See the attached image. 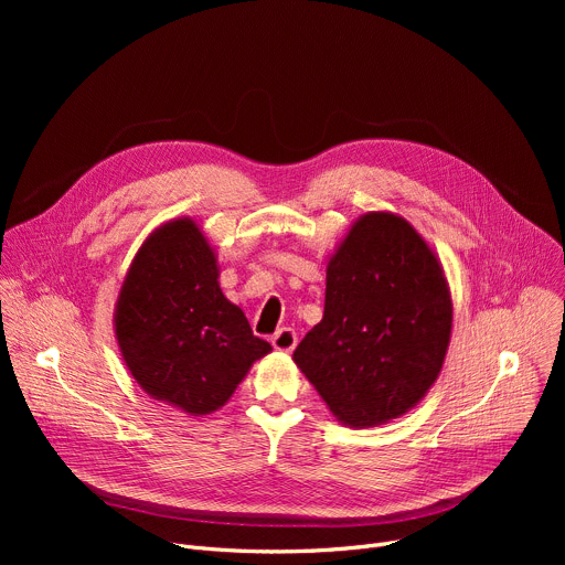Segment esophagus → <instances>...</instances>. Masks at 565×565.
Wrapping results in <instances>:
<instances>
[{
    "mask_svg": "<svg viewBox=\"0 0 565 565\" xmlns=\"http://www.w3.org/2000/svg\"><path fill=\"white\" fill-rule=\"evenodd\" d=\"M273 345H275V350H279V352H292V348L298 345V334H295V330H290V328H281V330L273 337Z\"/></svg>",
    "mask_w": 565,
    "mask_h": 565,
    "instance_id": "34e87169",
    "label": "esophagus"
}]
</instances>
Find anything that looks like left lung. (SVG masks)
Here are the masks:
<instances>
[{"label":"left lung","mask_w":565,"mask_h":565,"mask_svg":"<svg viewBox=\"0 0 565 565\" xmlns=\"http://www.w3.org/2000/svg\"><path fill=\"white\" fill-rule=\"evenodd\" d=\"M454 302L444 267L405 217L371 211L328 260L324 313L292 362L350 428L403 417L439 377Z\"/></svg>","instance_id":"left-lung-1"}]
</instances>
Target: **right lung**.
<instances>
[{
  "label": "right lung",
  "instance_id": "obj_1",
  "mask_svg": "<svg viewBox=\"0 0 565 565\" xmlns=\"http://www.w3.org/2000/svg\"><path fill=\"white\" fill-rule=\"evenodd\" d=\"M211 241L192 217L148 233L114 305V334L139 387L190 417L228 403L273 345L220 288Z\"/></svg>",
  "mask_w": 565,
  "mask_h": 565
}]
</instances>
